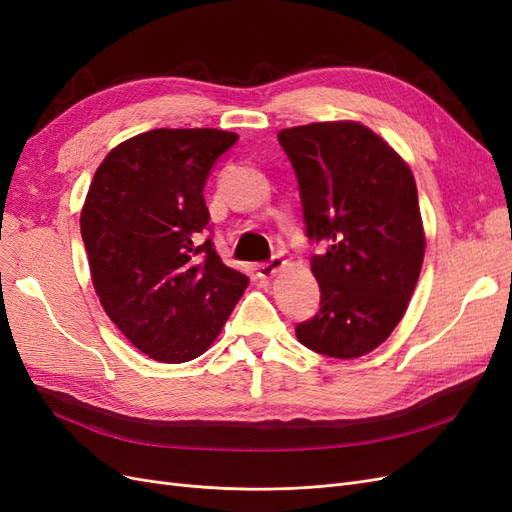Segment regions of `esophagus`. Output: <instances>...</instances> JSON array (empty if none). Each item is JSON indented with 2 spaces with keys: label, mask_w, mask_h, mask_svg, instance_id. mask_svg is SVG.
I'll use <instances>...</instances> for the list:
<instances>
[{
  "label": "esophagus",
  "mask_w": 512,
  "mask_h": 512,
  "mask_svg": "<svg viewBox=\"0 0 512 512\" xmlns=\"http://www.w3.org/2000/svg\"><path fill=\"white\" fill-rule=\"evenodd\" d=\"M284 265L286 262L280 256H273L269 262H260V265L256 267V275L260 277V280H271L273 275H277L284 269Z\"/></svg>",
  "instance_id": "34e87169"
}]
</instances>
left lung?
<instances>
[{
    "mask_svg": "<svg viewBox=\"0 0 512 512\" xmlns=\"http://www.w3.org/2000/svg\"><path fill=\"white\" fill-rule=\"evenodd\" d=\"M299 181L320 309L299 342L333 359L378 348L404 318L421 275L425 230L416 183L399 153L359 121H322L277 134Z\"/></svg>",
    "mask_w": 512,
    "mask_h": 512,
    "instance_id": "8db88e82",
    "label": "left lung"
}]
</instances>
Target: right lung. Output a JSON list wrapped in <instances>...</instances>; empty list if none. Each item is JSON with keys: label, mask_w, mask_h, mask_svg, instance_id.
I'll return each mask as SVG.
<instances>
[{"label": "right lung", "mask_w": 512, "mask_h": 512, "mask_svg": "<svg viewBox=\"0 0 512 512\" xmlns=\"http://www.w3.org/2000/svg\"><path fill=\"white\" fill-rule=\"evenodd\" d=\"M237 138L149 130L108 153L89 185L81 235L91 282L115 327L153 361L203 354L250 282L203 241L205 181Z\"/></svg>", "instance_id": "obj_1"}]
</instances>
